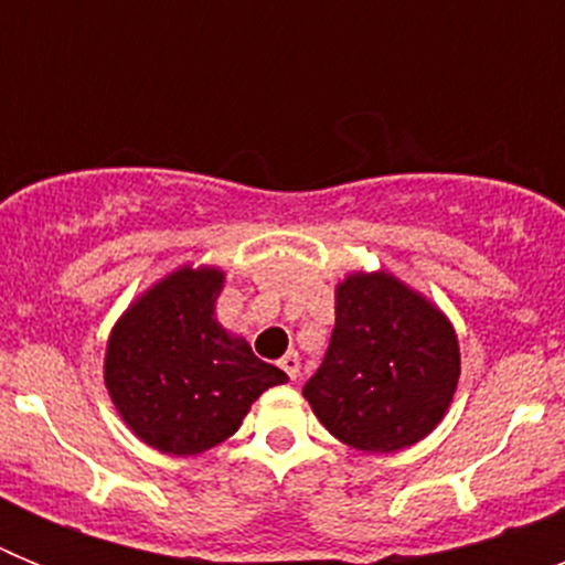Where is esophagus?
I'll return each mask as SVG.
<instances>
[{
    "mask_svg": "<svg viewBox=\"0 0 565 565\" xmlns=\"http://www.w3.org/2000/svg\"><path fill=\"white\" fill-rule=\"evenodd\" d=\"M279 367H282V371L288 373V379H291V382H297V376H299V356H297V351L286 353V356L279 359Z\"/></svg>",
    "mask_w": 565,
    "mask_h": 565,
    "instance_id": "34e87169",
    "label": "esophagus"
}]
</instances>
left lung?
Instances as JSON below:
<instances>
[{
	"label": "left lung",
	"instance_id": "8db88e82",
	"mask_svg": "<svg viewBox=\"0 0 565 565\" xmlns=\"http://www.w3.org/2000/svg\"><path fill=\"white\" fill-rule=\"evenodd\" d=\"M331 344L302 396L342 444L396 452L436 430L461 376L447 313L391 271L337 282Z\"/></svg>",
	"mask_w": 565,
	"mask_h": 565
}]
</instances>
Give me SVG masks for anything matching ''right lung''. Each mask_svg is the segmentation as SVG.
I'll list each match as a JSON object with an SVG mask.
<instances>
[{"label": "right lung", "instance_id": "right-lung-1", "mask_svg": "<svg viewBox=\"0 0 565 565\" xmlns=\"http://www.w3.org/2000/svg\"><path fill=\"white\" fill-rule=\"evenodd\" d=\"M226 274L181 266L113 326L104 384L129 430L167 456H201L239 430L268 387L288 382L214 317Z\"/></svg>", "mask_w": 565, "mask_h": 565}]
</instances>
